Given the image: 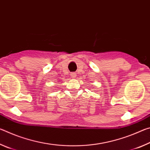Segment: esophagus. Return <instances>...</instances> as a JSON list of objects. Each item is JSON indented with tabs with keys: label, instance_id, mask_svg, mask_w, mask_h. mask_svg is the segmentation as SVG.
<instances>
[{
	"label": "esophagus",
	"instance_id": "1",
	"mask_svg": "<svg viewBox=\"0 0 150 150\" xmlns=\"http://www.w3.org/2000/svg\"><path fill=\"white\" fill-rule=\"evenodd\" d=\"M76 75H77V73H71V76L73 78H75L76 77Z\"/></svg>",
	"mask_w": 150,
	"mask_h": 150
}]
</instances>
